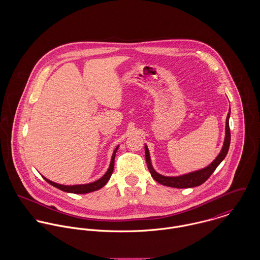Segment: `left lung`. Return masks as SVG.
Returning a JSON list of instances; mask_svg holds the SVG:
<instances>
[{
  "instance_id": "8db88e82",
  "label": "left lung",
  "mask_w": 260,
  "mask_h": 260,
  "mask_svg": "<svg viewBox=\"0 0 260 260\" xmlns=\"http://www.w3.org/2000/svg\"><path fill=\"white\" fill-rule=\"evenodd\" d=\"M229 117H230V109L226 117V123H225V138L223 142L222 149L220 150L217 157L206 167L192 171L189 173H186L183 175L179 176H164L159 174L155 171V169L152 166L150 153H149L148 147L145 144V158L146 163L148 166L149 171L151 173V176L154 180H156L158 183L168 187H174V188H192L196 186L201 185L204 183L210 175L214 172V170L217 168V166L221 163L225 156L227 155L229 145H230V129H229Z\"/></svg>"
}]
</instances>
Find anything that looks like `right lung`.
<instances>
[{
    "label": "right lung",
    "instance_id": "obj_1",
    "mask_svg": "<svg viewBox=\"0 0 260 260\" xmlns=\"http://www.w3.org/2000/svg\"><path fill=\"white\" fill-rule=\"evenodd\" d=\"M119 148V145L114 149L113 151V154H112L111 161H110V165H109V168L108 170L106 171V173L98 180L94 181V182H91V183H87V184H76V185H63V184H59V183H56V182H53L49 179H47L46 177L43 176V178L48 182L50 183L51 185L62 190V191H65V192H68V193H74V194H85V193H90V192H93V191H96V190H99L101 189L103 186L106 185L107 182L109 181L110 177H111L112 173H113V169H114V161H115V156H116V152Z\"/></svg>",
    "mask_w": 260,
    "mask_h": 260
}]
</instances>
